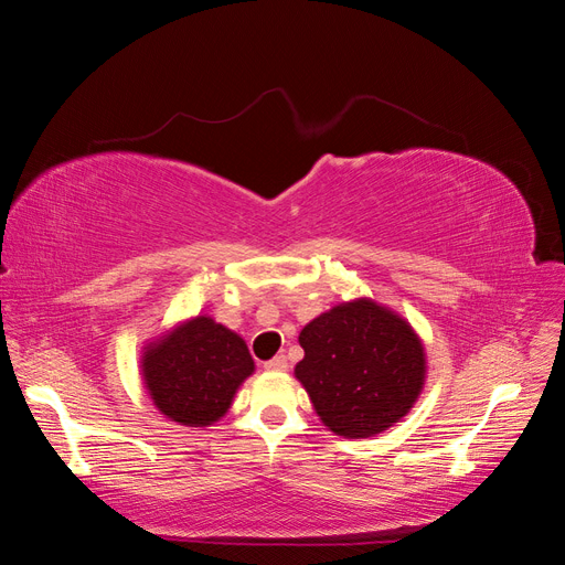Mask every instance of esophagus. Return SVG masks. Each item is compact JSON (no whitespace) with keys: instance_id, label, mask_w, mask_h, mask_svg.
<instances>
[{"instance_id":"obj_1","label":"esophagus","mask_w":565,"mask_h":565,"mask_svg":"<svg viewBox=\"0 0 565 565\" xmlns=\"http://www.w3.org/2000/svg\"><path fill=\"white\" fill-rule=\"evenodd\" d=\"M268 372H285L287 370V358L285 355H276L270 358V361L264 365Z\"/></svg>"}]
</instances>
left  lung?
<instances>
[{
  "label": "left lung",
  "instance_id": "1",
  "mask_svg": "<svg viewBox=\"0 0 565 565\" xmlns=\"http://www.w3.org/2000/svg\"><path fill=\"white\" fill-rule=\"evenodd\" d=\"M295 377L316 415L344 438H370L401 422L426 380L419 334L403 316L367 297L332 306L299 332Z\"/></svg>",
  "mask_w": 565,
  "mask_h": 565
}]
</instances>
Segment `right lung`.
I'll return each mask as SVG.
<instances>
[{"instance_id":"1","label":"right lung","mask_w":565,"mask_h":565,"mask_svg":"<svg viewBox=\"0 0 565 565\" xmlns=\"http://www.w3.org/2000/svg\"><path fill=\"white\" fill-rule=\"evenodd\" d=\"M252 372L245 339L210 316L174 324L148 341L141 355V380L152 405L183 426L218 422Z\"/></svg>"}]
</instances>
